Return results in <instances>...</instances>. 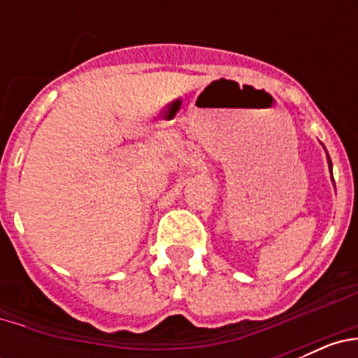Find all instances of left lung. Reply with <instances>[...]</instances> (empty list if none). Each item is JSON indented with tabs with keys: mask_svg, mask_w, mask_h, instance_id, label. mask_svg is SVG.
I'll return each instance as SVG.
<instances>
[{
	"mask_svg": "<svg viewBox=\"0 0 358 358\" xmlns=\"http://www.w3.org/2000/svg\"><path fill=\"white\" fill-rule=\"evenodd\" d=\"M327 157H328V166H330V173H331V161H330V156H328L327 154ZM331 181H334V176H331ZM335 186V185H334Z\"/></svg>",
	"mask_w": 358,
	"mask_h": 358,
	"instance_id": "8db88e82",
	"label": "left lung"
}]
</instances>
